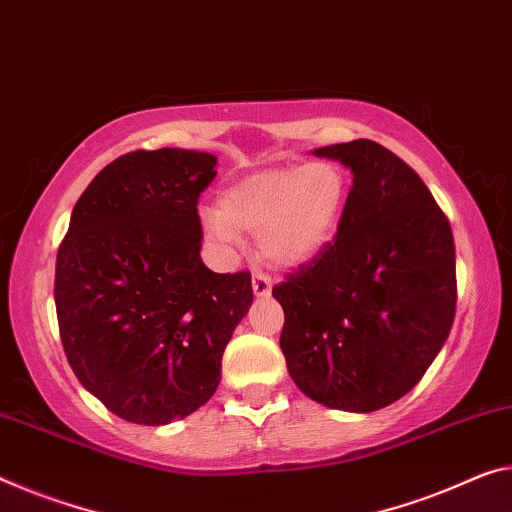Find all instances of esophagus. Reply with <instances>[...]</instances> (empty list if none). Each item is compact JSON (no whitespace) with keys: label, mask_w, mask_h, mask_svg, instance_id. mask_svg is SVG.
Returning a JSON list of instances; mask_svg holds the SVG:
<instances>
[{"label":"esophagus","mask_w":512,"mask_h":512,"mask_svg":"<svg viewBox=\"0 0 512 512\" xmlns=\"http://www.w3.org/2000/svg\"><path fill=\"white\" fill-rule=\"evenodd\" d=\"M251 286H254V293L258 297H267V295H270V290H272V279L267 277L265 272L256 270L254 277H251Z\"/></svg>","instance_id":"34e87169"}]
</instances>
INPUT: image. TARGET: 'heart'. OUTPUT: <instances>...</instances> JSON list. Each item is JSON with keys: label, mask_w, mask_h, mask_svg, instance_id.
Masks as SVG:
<instances>
[{"label": "heart", "mask_w": 512, "mask_h": 512, "mask_svg": "<svg viewBox=\"0 0 512 512\" xmlns=\"http://www.w3.org/2000/svg\"><path fill=\"white\" fill-rule=\"evenodd\" d=\"M348 174L334 160L267 169L238 180L203 210V229L219 242L258 235L261 254L277 265H300L327 245L348 201Z\"/></svg>", "instance_id": "obj_1"}]
</instances>
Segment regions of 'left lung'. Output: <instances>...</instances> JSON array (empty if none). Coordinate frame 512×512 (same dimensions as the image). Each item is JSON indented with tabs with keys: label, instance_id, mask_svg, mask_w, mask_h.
I'll return each mask as SVG.
<instances>
[{
	"label": "left lung",
	"instance_id": "left-lung-1",
	"mask_svg": "<svg viewBox=\"0 0 512 512\" xmlns=\"http://www.w3.org/2000/svg\"><path fill=\"white\" fill-rule=\"evenodd\" d=\"M352 187L332 242L272 288L281 350L311 400L382 410L416 387L458 302L451 224L419 174L371 139L318 148Z\"/></svg>",
	"mask_w": 512,
	"mask_h": 512
}]
</instances>
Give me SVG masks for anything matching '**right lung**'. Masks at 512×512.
I'll return each mask as SVG.
<instances>
[{
    "label": "right lung",
    "instance_id": "add662e5",
    "mask_svg": "<svg viewBox=\"0 0 512 512\" xmlns=\"http://www.w3.org/2000/svg\"><path fill=\"white\" fill-rule=\"evenodd\" d=\"M210 153L157 148L109 162L75 203L54 272L68 364L109 412L164 426L208 403L247 316L251 274L201 261Z\"/></svg>",
    "mask_w": 512,
    "mask_h": 512
}]
</instances>
